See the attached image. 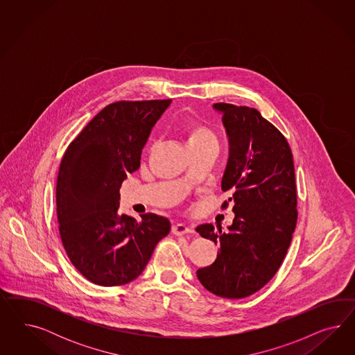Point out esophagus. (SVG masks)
<instances>
[{"mask_svg":"<svg viewBox=\"0 0 355 355\" xmlns=\"http://www.w3.org/2000/svg\"><path fill=\"white\" fill-rule=\"evenodd\" d=\"M172 233L174 236H183V234L193 233V227H190V226L183 225V224H175L172 227Z\"/></svg>","mask_w":355,"mask_h":355,"instance_id":"esophagus-1","label":"esophagus"}]
</instances>
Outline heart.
Wrapping results in <instances>:
<instances>
[{"mask_svg":"<svg viewBox=\"0 0 355 355\" xmlns=\"http://www.w3.org/2000/svg\"><path fill=\"white\" fill-rule=\"evenodd\" d=\"M217 144L215 132L203 125L193 123L187 129V146Z\"/></svg>","mask_w":355,"mask_h":355,"instance_id":"obj_1","label":"heart"}]
</instances>
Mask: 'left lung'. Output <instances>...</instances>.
<instances>
[{
	"instance_id": "obj_1",
	"label": "left lung",
	"mask_w": 355,
	"mask_h": 355,
	"mask_svg": "<svg viewBox=\"0 0 355 355\" xmlns=\"http://www.w3.org/2000/svg\"><path fill=\"white\" fill-rule=\"evenodd\" d=\"M214 109L229 138L221 189L233 193L236 216L227 232L212 224L196 227L220 248L215 263L196 276L207 291L239 300L276 275L291 246L298 217L294 162L288 140L257 109L225 103Z\"/></svg>"
}]
</instances>
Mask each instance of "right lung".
Wrapping results in <instances>:
<instances>
[{
    "label": "right lung",
    "instance_id": "obj_1",
    "mask_svg": "<svg viewBox=\"0 0 355 355\" xmlns=\"http://www.w3.org/2000/svg\"><path fill=\"white\" fill-rule=\"evenodd\" d=\"M172 100L117 101L98 112L64 152L55 203L60 236L73 266L100 286L137 279L171 232L166 217L138 223L119 215V189L138 171L155 123Z\"/></svg>",
    "mask_w": 355,
    "mask_h": 355
}]
</instances>
